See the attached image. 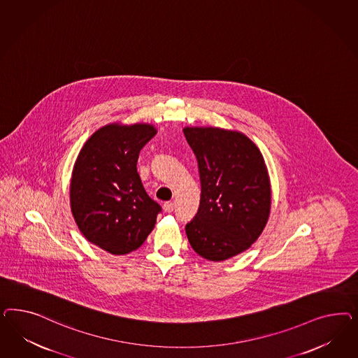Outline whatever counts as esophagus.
<instances>
[{
    "mask_svg": "<svg viewBox=\"0 0 358 358\" xmlns=\"http://www.w3.org/2000/svg\"><path fill=\"white\" fill-rule=\"evenodd\" d=\"M163 208H164V211H165V213H168V214H171V213H173V210H174L173 202H165V203H164Z\"/></svg>",
    "mask_w": 358,
    "mask_h": 358,
    "instance_id": "obj_1",
    "label": "esophagus"
}]
</instances>
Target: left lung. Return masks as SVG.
I'll list each match as a JSON object with an SVG mask.
<instances>
[{
  "label": "left lung",
  "instance_id": "left-lung-1",
  "mask_svg": "<svg viewBox=\"0 0 358 358\" xmlns=\"http://www.w3.org/2000/svg\"><path fill=\"white\" fill-rule=\"evenodd\" d=\"M194 152L199 208L186 224L192 248L210 261L228 260L248 250L271 213V181L256 144L238 131L185 127Z\"/></svg>",
  "mask_w": 358,
  "mask_h": 358
}]
</instances>
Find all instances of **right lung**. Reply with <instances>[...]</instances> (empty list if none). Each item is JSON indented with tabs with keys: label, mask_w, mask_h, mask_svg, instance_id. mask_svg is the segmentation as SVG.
Returning <instances> with one entry per match:
<instances>
[{
	"label": "right lung",
	"mask_w": 358,
	"mask_h": 358,
	"mask_svg": "<svg viewBox=\"0 0 358 358\" xmlns=\"http://www.w3.org/2000/svg\"><path fill=\"white\" fill-rule=\"evenodd\" d=\"M155 135L151 124H108L87 139L77 156L71 180L72 214L85 238L111 255L138 250L162 213L136 169L139 152Z\"/></svg>",
	"instance_id": "right-lung-1"
}]
</instances>
